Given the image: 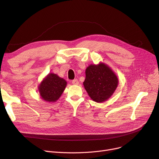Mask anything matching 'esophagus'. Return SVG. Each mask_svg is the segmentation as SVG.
<instances>
[{"instance_id": "1", "label": "esophagus", "mask_w": 159, "mask_h": 159, "mask_svg": "<svg viewBox=\"0 0 159 159\" xmlns=\"http://www.w3.org/2000/svg\"><path fill=\"white\" fill-rule=\"evenodd\" d=\"M72 84L74 85H77L79 84V80L76 79H74L72 80Z\"/></svg>"}]
</instances>
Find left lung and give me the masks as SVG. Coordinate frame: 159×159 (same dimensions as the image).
Wrapping results in <instances>:
<instances>
[{
    "label": "left lung",
    "mask_w": 159,
    "mask_h": 159,
    "mask_svg": "<svg viewBox=\"0 0 159 159\" xmlns=\"http://www.w3.org/2000/svg\"><path fill=\"white\" fill-rule=\"evenodd\" d=\"M118 82L113 71L107 66L101 63L88 67L83 84L91 99L97 102H102L112 95Z\"/></svg>",
    "instance_id": "left-lung-1"
}]
</instances>
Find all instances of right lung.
I'll use <instances>...</instances> for the list:
<instances>
[{
  "instance_id": "1",
  "label": "right lung",
  "mask_w": 159,
  "mask_h": 159,
  "mask_svg": "<svg viewBox=\"0 0 159 159\" xmlns=\"http://www.w3.org/2000/svg\"><path fill=\"white\" fill-rule=\"evenodd\" d=\"M66 81L54 73L49 74L41 82L39 89L41 97L48 102H55L62 94Z\"/></svg>"
}]
</instances>
